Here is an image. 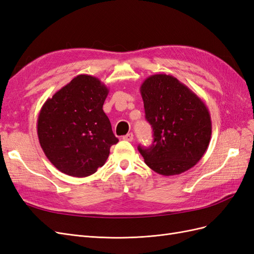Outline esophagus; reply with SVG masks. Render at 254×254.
I'll use <instances>...</instances> for the list:
<instances>
[{"instance_id": "1", "label": "esophagus", "mask_w": 254, "mask_h": 254, "mask_svg": "<svg viewBox=\"0 0 254 254\" xmlns=\"http://www.w3.org/2000/svg\"><path fill=\"white\" fill-rule=\"evenodd\" d=\"M123 139H124L125 141H128V142H131V141L133 140V133H131V132H130V133H127L126 135H124V136H123Z\"/></svg>"}]
</instances>
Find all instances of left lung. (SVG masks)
<instances>
[{
  "mask_svg": "<svg viewBox=\"0 0 254 254\" xmlns=\"http://www.w3.org/2000/svg\"><path fill=\"white\" fill-rule=\"evenodd\" d=\"M140 91L153 131L150 147H137L146 165L163 176L180 175L195 166L212 134L210 112L201 98L166 74L149 76Z\"/></svg>",
  "mask_w": 254,
  "mask_h": 254,
  "instance_id": "obj_1",
  "label": "left lung"
}]
</instances>
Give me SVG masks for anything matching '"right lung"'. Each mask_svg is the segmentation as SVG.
<instances>
[{
  "instance_id": "right-lung-1",
  "label": "right lung",
  "mask_w": 254,
  "mask_h": 254,
  "mask_svg": "<svg viewBox=\"0 0 254 254\" xmlns=\"http://www.w3.org/2000/svg\"><path fill=\"white\" fill-rule=\"evenodd\" d=\"M109 89L94 76H76L48 98L37 121L45 156L61 173L88 177L102 167L119 142L103 110Z\"/></svg>"
}]
</instances>
